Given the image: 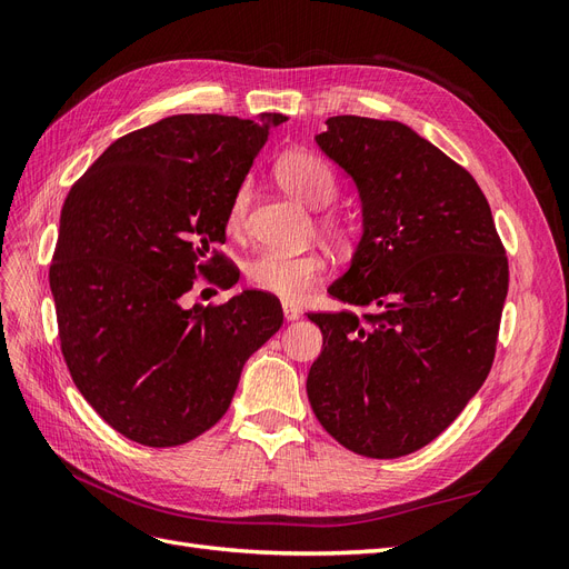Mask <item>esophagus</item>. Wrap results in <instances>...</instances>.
I'll list each match as a JSON object with an SVG mask.
<instances>
[{
    "instance_id": "obj_1",
    "label": "esophagus",
    "mask_w": 569,
    "mask_h": 569,
    "mask_svg": "<svg viewBox=\"0 0 569 569\" xmlns=\"http://www.w3.org/2000/svg\"><path fill=\"white\" fill-rule=\"evenodd\" d=\"M282 316H284V320H287V322H291V320H299L301 311H299V308H297L295 303L284 301V303H282Z\"/></svg>"
}]
</instances>
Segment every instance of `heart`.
I'll use <instances>...</instances> for the list:
<instances>
[{"label":"heart","instance_id":"1","mask_svg":"<svg viewBox=\"0 0 569 569\" xmlns=\"http://www.w3.org/2000/svg\"><path fill=\"white\" fill-rule=\"evenodd\" d=\"M274 173H278L280 184L291 197H297L308 206H316V209L330 203L337 194V178L332 168L311 151H287L278 166H274ZM249 201V187H237L226 216V230L234 237L242 234L247 228ZM322 228L335 237L343 234L341 220L335 216H325ZM325 270L327 258L320 251H261L247 261L244 278L258 291H266V295L280 297L284 301H299L322 278Z\"/></svg>","mask_w":569,"mask_h":569}]
</instances>
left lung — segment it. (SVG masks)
<instances>
[{"label": "left lung", "mask_w": 569, "mask_h": 569, "mask_svg": "<svg viewBox=\"0 0 569 569\" xmlns=\"http://www.w3.org/2000/svg\"><path fill=\"white\" fill-rule=\"evenodd\" d=\"M318 147L358 189L363 234L327 289L363 308L308 313L322 351L306 380L349 451L399 458L449 427L485 385L508 258L475 178L399 120L332 116Z\"/></svg>", "instance_id": "1"}]
</instances>
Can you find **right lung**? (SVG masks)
<instances>
[{"instance_id": "add662e5", "label": "right lung", "mask_w": 569, "mask_h": 569, "mask_svg": "<svg viewBox=\"0 0 569 569\" xmlns=\"http://www.w3.org/2000/svg\"><path fill=\"white\" fill-rule=\"evenodd\" d=\"M282 113H180L116 140L66 197L49 266L61 353L76 387L123 437L166 449L211 429L253 351L282 327L280 301L247 289L184 308L203 274L237 282L228 203Z\"/></svg>"}]
</instances>
